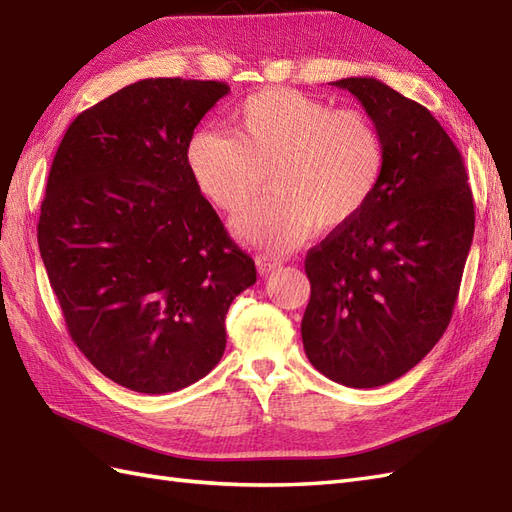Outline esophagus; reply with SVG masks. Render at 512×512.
<instances>
[{"instance_id": "34e87169", "label": "esophagus", "mask_w": 512, "mask_h": 512, "mask_svg": "<svg viewBox=\"0 0 512 512\" xmlns=\"http://www.w3.org/2000/svg\"><path fill=\"white\" fill-rule=\"evenodd\" d=\"M255 264H257L259 274H270V272H274L277 268H281V259H274L270 255H259L255 259Z\"/></svg>"}]
</instances>
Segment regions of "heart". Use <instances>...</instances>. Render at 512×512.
<instances>
[{"instance_id": "obj_1", "label": "heart", "mask_w": 512, "mask_h": 512, "mask_svg": "<svg viewBox=\"0 0 512 512\" xmlns=\"http://www.w3.org/2000/svg\"><path fill=\"white\" fill-rule=\"evenodd\" d=\"M231 129L233 136L196 131L186 160L199 190L229 214L255 199L268 173L272 194L233 220L238 238L261 251H290L313 227H348L385 173V140L368 114L333 110L298 90L246 97Z\"/></svg>"}]
</instances>
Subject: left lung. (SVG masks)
<instances>
[{
	"label": "left lung",
	"mask_w": 512,
	"mask_h": 512,
	"mask_svg": "<svg viewBox=\"0 0 512 512\" xmlns=\"http://www.w3.org/2000/svg\"><path fill=\"white\" fill-rule=\"evenodd\" d=\"M333 86L381 129L385 173L368 207L307 253L300 333L313 368L368 389L415 368L448 329L476 216L463 155L435 116L374 77Z\"/></svg>",
	"instance_id": "obj_1"
}]
</instances>
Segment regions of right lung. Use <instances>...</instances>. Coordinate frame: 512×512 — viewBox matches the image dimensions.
<instances>
[{
  "instance_id": "right-lung-1",
  "label": "right lung",
  "mask_w": 512,
  "mask_h": 512,
  "mask_svg": "<svg viewBox=\"0 0 512 512\" xmlns=\"http://www.w3.org/2000/svg\"><path fill=\"white\" fill-rule=\"evenodd\" d=\"M225 82L151 77L69 125L38 220L47 277L75 346L138 393L216 368L233 298L257 281L188 168L194 127Z\"/></svg>"
}]
</instances>
